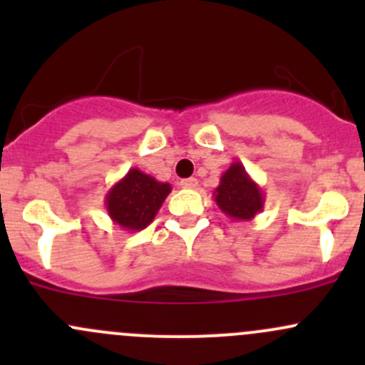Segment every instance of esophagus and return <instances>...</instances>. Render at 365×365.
Listing matches in <instances>:
<instances>
[{
	"mask_svg": "<svg viewBox=\"0 0 365 365\" xmlns=\"http://www.w3.org/2000/svg\"><path fill=\"white\" fill-rule=\"evenodd\" d=\"M180 185L183 187V189H196L197 187V180L196 178H185L180 182Z\"/></svg>",
	"mask_w": 365,
	"mask_h": 365,
	"instance_id": "esophagus-1",
	"label": "esophagus"
}]
</instances>
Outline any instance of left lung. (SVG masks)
<instances>
[{
	"instance_id": "obj_1",
	"label": "left lung",
	"mask_w": 365,
	"mask_h": 365,
	"mask_svg": "<svg viewBox=\"0 0 365 365\" xmlns=\"http://www.w3.org/2000/svg\"><path fill=\"white\" fill-rule=\"evenodd\" d=\"M213 197L220 212L233 220H252L264 206L263 190L238 160L222 173Z\"/></svg>"
}]
</instances>
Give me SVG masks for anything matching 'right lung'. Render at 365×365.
Masks as SVG:
<instances>
[{
  "label": "right lung",
  "instance_id": "1",
  "mask_svg": "<svg viewBox=\"0 0 365 365\" xmlns=\"http://www.w3.org/2000/svg\"><path fill=\"white\" fill-rule=\"evenodd\" d=\"M169 192L171 185L168 182H159L141 169L132 168L108 190L106 208L116 226L134 233L155 219Z\"/></svg>",
  "mask_w": 365,
  "mask_h": 365
}]
</instances>
